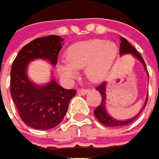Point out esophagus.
Masks as SVG:
<instances>
[{
  "instance_id": "34e87169",
  "label": "esophagus",
  "mask_w": 159,
  "mask_h": 159,
  "mask_svg": "<svg viewBox=\"0 0 159 159\" xmlns=\"http://www.w3.org/2000/svg\"><path fill=\"white\" fill-rule=\"evenodd\" d=\"M77 92L81 95H85V94L89 92V89H79L78 90H77Z\"/></svg>"
}]
</instances>
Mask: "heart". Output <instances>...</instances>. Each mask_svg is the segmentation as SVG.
I'll return each mask as SVG.
<instances>
[{"instance_id":"b5f03b06","label":"heart","mask_w":159,"mask_h":159,"mask_svg":"<svg viewBox=\"0 0 159 159\" xmlns=\"http://www.w3.org/2000/svg\"><path fill=\"white\" fill-rule=\"evenodd\" d=\"M117 47L114 43L94 39L72 45L65 53V63L58 67L59 73L65 78L75 76L76 69L85 68V75L91 82L102 80L114 62Z\"/></svg>"}]
</instances>
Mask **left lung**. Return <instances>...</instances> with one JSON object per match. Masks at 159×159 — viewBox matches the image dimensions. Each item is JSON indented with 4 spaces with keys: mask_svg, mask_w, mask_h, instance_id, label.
I'll list each match as a JSON object with an SVG mask.
<instances>
[{
    "mask_svg": "<svg viewBox=\"0 0 159 159\" xmlns=\"http://www.w3.org/2000/svg\"><path fill=\"white\" fill-rule=\"evenodd\" d=\"M119 53H120V55H124V54H133L134 57H137L138 59H139V61H141L142 63L143 64V67H144V70L145 71L148 73L147 70V68H146V65H145V62L143 61V57L138 52V50L136 49V48H134L133 46L130 44V43L126 40L124 37H121V43H120V47H119ZM148 75H149V73H148ZM105 84L106 83L105 82H103L102 84H100V85H98V87H97V89H98V91H99V93L101 94V96H102V101L100 102V104H99V106L97 107L96 109H95V111H94V115L95 116L97 117V119H98L101 124H102L103 125H105V126H109V127H116V126H122V125H129L130 124L131 122H133L138 116H139V114H140V112L142 111L144 107L146 106V103H147L148 101V97L146 98V101H145V103L143 104V109L141 110V111L139 112V114L137 115V116H135L132 118H130L129 120H125V121H118L116 120V119H114L113 117H111L108 113H107L106 109H105V100H106V94H105Z\"/></svg>",
    "mask_w": 159,
    "mask_h": 159,
    "instance_id": "left-lung-1",
    "label": "left lung"
}]
</instances>
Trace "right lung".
<instances>
[{
  "mask_svg": "<svg viewBox=\"0 0 159 159\" xmlns=\"http://www.w3.org/2000/svg\"><path fill=\"white\" fill-rule=\"evenodd\" d=\"M62 41L58 35L34 39L20 49L12 63L11 97L21 120L31 128L49 129L57 126L76 93L74 89L62 88L54 79L45 86H37L30 82L26 72L28 63L36 58L47 59L56 65Z\"/></svg>",
  "mask_w": 159,
  "mask_h": 159,
  "instance_id": "add662e5",
  "label": "right lung"
}]
</instances>
